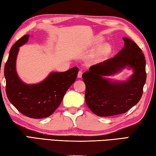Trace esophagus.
I'll return each mask as SVG.
<instances>
[{
  "label": "esophagus",
  "mask_w": 156,
  "mask_h": 156,
  "mask_svg": "<svg viewBox=\"0 0 156 156\" xmlns=\"http://www.w3.org/2000/svg\"><path fill=\"white\" fill-rule=\"evenodd\" d=\"M82 76H83V72L82 71H79L78 73V78H81Z\"/></svg>",
  "instance_id": "1"
}]
</instances>
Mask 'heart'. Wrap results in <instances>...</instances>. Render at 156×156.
<instances>
[{
  "label": "heart",
  "mask_w": 156,
  "mask_h": 156,
  "mask_svg": "<svg viewBox=\"0 0 156 156\" xmlns=\"http://www.w3.org/2000/svg\"><path fill=\"white\" fill-rule=\"evenodd\" d=\"M105 41V38L102 36H98L95 39V44L96 45H99V44H102ZM112 50V46L109 43H105L102 44L101 46L100 47V48L98 49V51L96 54V56H95V58L96 60L100 58L101 57H103L106 56L107 54H109Z\"/></svg>",
  "instance_id": "heart-1"
}]
</instances>
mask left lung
Wrapping results in <instances>:
<instances>
[{
  "mask_svg": "<svg viewBox=\"0 0 156 156\" xmlns=\"http://www.w3.org/2000/svg\"><path fill=\"white\" fill-rule=\"evenodd\" d=\"M125 46L112 58L92 65L83 73L86 104L95 114L106 117L127 112L140 100L146 82V62L141 49L130 38L123 37ZM125 68L133 74L125 81L109 77Z\"/></svg>",
  "mask_w": 156,
  "mask_h": 156,
  "instance_id": "obj_1",
  "label": "left lung"
}]
</instances>
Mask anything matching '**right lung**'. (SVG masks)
Returning a JSON list of instances; mask_svg holds the SVG:
<instances>
[{"label": "right lung", "mask_w": 156, "mask_h": 156, "mask_svg": "<svg viewBox=\"0 0 156 156\" xmlns=\"http://www.w3.org/2000/svg\"><path fill=\"white\" fill-rule=\"evenodd\" d=\"M30 36H23L10 49L4 69L6 93L9 102L21 113L31 118H44L59 107L66 91L76 81L78 68L50 72L40 83H25L17 73L16 59L20 47L27 43Z\"/></svg>", "instance_id": "obj_1"}]
</instances>
